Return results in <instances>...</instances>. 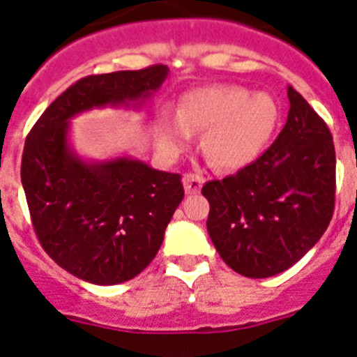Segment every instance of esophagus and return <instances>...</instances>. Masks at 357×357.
I'll return each mask as SVG.
<instances>
[{"label": "esophagus", "mask_w": 357, "mask_h": 357, "mask_svg": "<svg viewBox=\"0 0 357 357\" xmlns=\"http://www.w3.org/2000/svg\"><path fill=\"white\" fill-rule=\"evenodd\" d=\"M182 182H184V189L188 195L200 193L202 185H204V176L198 175V173H188V175H184Z\"/></svg>", "instance_id": "esophagus-1"}]
</instances>
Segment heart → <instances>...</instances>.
Listing matches in <instances>:
<instances>
[{
  "label": "heart",
  "instance_id": "heart-1",
  "mask_svg": "<svg viewBox=\"0 0 357 357\" xmlns=\"http://www.w3.org/2000/svg\"><path fill=\"white\" fill-rule=\"evenodd\" d=\"M279 123V105L268 93L239 85H204L184 93L176 118L159 121V141L169 153L189 146L193 132H206L202 148L213 166L239 172L268 148Z\"/></svg>",
  "mask_w": 357,
  "mask_h": 357
}]
</instances>
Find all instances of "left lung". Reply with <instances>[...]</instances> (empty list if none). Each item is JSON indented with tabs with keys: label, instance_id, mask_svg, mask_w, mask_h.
Masks as SVG:
<instances>
[{
	"label": "left lung",
	"instance_id": "left-lung-1",
	"mask_svg": "<svg viewBox=\"0 0 357 357\" xmlns=\"http://www.w3.org/2000/svg\"><path fill=\"white\" fill-rule=\"evenodd\" d=\"M279 137L254 164L202 188L207 232L234 272L264 279L302 259L334 211L336 153L326 121L288 85Z\"/></svg>",
	"mask_w": 357,
	"mask_h": 357
}]
</instances>
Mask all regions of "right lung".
Instances as JSON below:
<instances>
[{
  "instance_id": "add662e5",
  "label": "right lung",
  "mask_w": 357,
  "mask_h": 357,
  "mask_svg": "<svg viewBox=\"0 0 357 357\" xmlns=\"http://www.w3.org/2000/svg\"><path fill=\"white\" fill-rule=\"evenodd\" d=\"M168 66L91 75L44 110L24 141L21 182L46 254L78 279L112 286L153 261L184 198L181 175L132 157L85 160L69 143L75 116L93 109H143Z\"/></svg>"
}]
</instances>
